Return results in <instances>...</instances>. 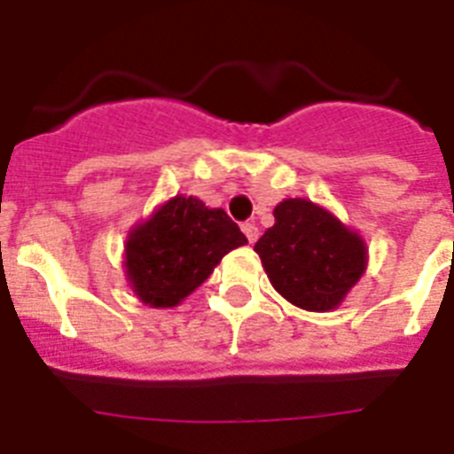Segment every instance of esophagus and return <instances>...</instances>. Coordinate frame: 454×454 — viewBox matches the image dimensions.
Listing matches in <instances>:
<instances>
[{"label": "esophagus", "mask_w": 454, "mask_h": 454, "mask_svg": "<svg viewBox=\"0 0 454 454\" xmlns=\"http://www.w3.org/2000/svg\"><path fill=\"white\" fill-rule=\"evenodd\" d=\"M243 234L247 236V240H250V243H256V239H259V230H256L254 223L243 224Z\"/></svg>", "instance_id": "34e87169"}]
</instances>
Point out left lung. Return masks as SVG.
Here are the masks:
<instances>
[{"instance_id":"obj_1","label":"left lung","mask_w":454,"mask_h":454,"mask_svg":"<svg viewBox=\"0 0 454 454\" xmlns=\"http://www.w3.org/2000/svg\"><path fill=\"white\" fill-rule=\"evenodd\" d=\"M272 215L275 224L256 240L254 252L275 291L304 311L339 307L368 266L359 231L304 198L282 200Z\"/></svg>"}]
</instances>
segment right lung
Masks as SVG:
<instances>
[{
  "instance_id": "add662e5",
  "label": "right lung",
  "mask_w": 454,
  "mask_h": 454,
  "mask_svg": "<svg viewBox=\"0 0 454 454\" xmlns=\"http://www.w3.org/2000/svg\"><path fill=\"white\" fill-rule=\"evenodd\" d=\"M246 243V234L223 208H208L192 195H175L129 230L124 277L147 307H177L227 252Z\"/></svg>"
}]
</instances>
